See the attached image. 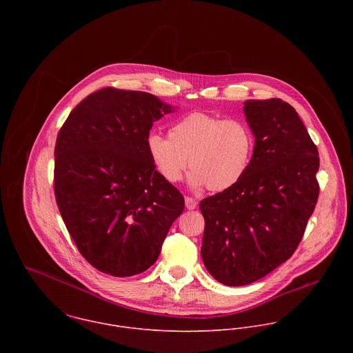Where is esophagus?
<instances>
[{
  "label": "esophagus",
  "mask_w": 353,
  "mask_h": 353,
  "mask_svg": "<svg viewBox=\"0 0 353 353\" xmlns=\"http://www.w3.org/2000/svg\"><path fill=\"white\" fill-rule=\"evenodd\" d=\"M185 205H186V208H188L189 210H193V209L197 208V201H196L194 199H192V197H186V199H185Z\"/></svg>",
  "instance_id": "obj_1"
}]
</instances>
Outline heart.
Instances as JSON below:
<instances>
[{"label":"heart","mask_w":353,"mask_h":353,"mask_svg":"<svg viewBox=\"0 0 353 353\" xmlns=\"http://www.w3.org/2000/svg\"><path fill=\"white\" fill-rule=\"evenodd\" d=\"M168 137L150 134L147 151L154 168L171 183L181 181L189 160L192 189L225 190L245 175L252 160V130L239 118L221 119L196 111L175 122Z\"/></svg>","instance_id":"heart-1"}]
</instances>
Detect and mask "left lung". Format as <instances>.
<instances>
[{"mask_svg": "<svg viewBox=\"0 0 353 353\" xmlns=\"http://www.w3.org/2000/svg\"><path fill=\"white\" fill-rule=\"evenodd\" d=\"M252 160L231 188L200 202L206 270L228 287L262 279L296 250L319 194L318 150L287 101L250 99Z\"/></svg>", "mask_w": 353, "mask_h": 353, "instance_id": "left-lung-1", "label": "left lung"}]
</instances>
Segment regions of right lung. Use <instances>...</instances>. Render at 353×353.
<instances>
[{"mask_svg": "<svg viewBox=\"0 0 353 353\" xmlns=\"http://www.w3.org/2000/svg\"><path fill=\"white\" fill-rule=\"evenodd\" d=\"M172 111L148 92L103 88L77 104L58 133L59 213L79 252L105 274L145 272L185 209L147 151L153 122Z\"/></svg>", "mask_w": 353, "mask_h": 353, "instance_id": "add662e5", "label": "right lung"}]
</instances>
